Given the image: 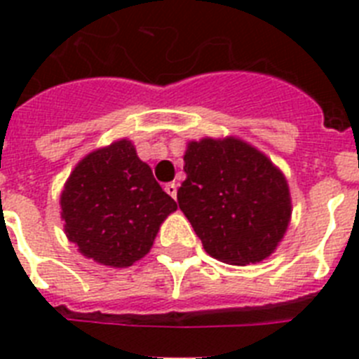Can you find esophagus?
<instances>
[{
	"label": "esophagus",
	"mask_w": 359,
	"mask_h": 359,
	"mask_svg": "<svg viewBox=\"0 0 359 359\" xmlns=\"http://www.w3.org/2000/svg\"><path fill=\"white\" fill-rule=\"evenodd\" d=\"M165 192H167V194L170 196V198H174L176 199V194H177V183H167V185H165Z\"/></svg>",
	"instance_id": "obj_1"
}]
</instances>
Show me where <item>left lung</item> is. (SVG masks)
<instances>
[{"mask_svg": "<svg viewBox=\"0 0 359 359\" xmlns=\"http://www.w3.org/2000/svg\"><path fill=\"white\" fill-rule=\"evenodd\" d=\"M177 205L214 259L246 266L273 252L291 215L280 170L236 138L189 144Z\"/></svg>", "mask_w": 359, "mask_h": 359, "instance_id": "obj_1", "label": "left lung"}]
</instances>
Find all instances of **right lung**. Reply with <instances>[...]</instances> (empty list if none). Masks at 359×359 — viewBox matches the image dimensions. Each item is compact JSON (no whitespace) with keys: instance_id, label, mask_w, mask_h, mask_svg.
I'll return each mask as SVG.
<instances>
[{"instance_id":"obj_1","label":"right lung","mask_w":359,"mask_h":359,"mask_svg":"<svg viewBox=\"0 0 359 359\" xmlns=\"http://www.w3.org/2000/svg\"><path fill=\"white\" fill-rule=\"evenodd\" d=\"M66 236L100 264L128 268L151 250L163 219L177 208L129 140L91 152L61 196Z\"/></svg>"}]
</instances>
